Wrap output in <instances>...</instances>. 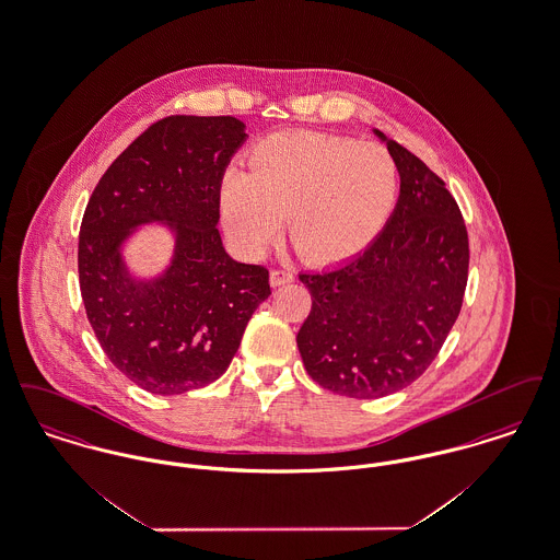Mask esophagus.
<instances>
[{
    "label": "esophagus",
    "instance_id": "34e87169",
    "mask_svg": "<svg viewBox=\"0 0 560 560\" xmlns=\"http://www.w3.org/2000/svg\"><path fill=\"white\" fill-rule=\"evenodd\" d=\"M293 281V272L290 270H272L270 272V285L272 288H281V285H288V283H292Z\"/></svg>",
    "mask_w": 560,
    "mask_h": 560
}]
</instances>
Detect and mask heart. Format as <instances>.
<instances>
[{
	"instance_id": "heart-1",
	"label": "heart",
	"mask_w": 560,
	"mask_h": 560,
	"mask_svg": "<svg viewBox=\"0 0 560 560\" xmlns=\"http://www.w3.org/2000/svg\"><path fill=\"white\" fill-rule=\"evenodd\" d=\"M399 174L375 142L336 133H272L249 155V174L220 185L222 226L241 254H265L283 231L315 265L345 262L372 243L393 212Z\"/></svg>"
}]
</instances>
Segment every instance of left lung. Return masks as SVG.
I'll list each match as a JSON object with an SVG mask.
<instances>
[{"mask_svg": "<svg viewBox=\"0 0 560 560\" xmlns=\"http://www.w3.org/2000/svg\"><path fill=\"white\" fill-rule=\"evenodd\" d=\"M399 170L395 212L354 258L302 272L313 298L298 331L308 375L350 399H380L416 382L459 315L468 233L445 183L380 130Z\"/></svg>", "mask_w": 560, "mask_h": 560, "instance_id": "obj_1", "label": "left lung"}]
</instances>
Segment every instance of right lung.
Masks as SVG:
<instances>
[{
  "mask_svg": "<svg viewBox=\"0 0 560 560\" xmlns=\"http://www.w3.org/2000/svg\"><path fill=\"white\" fill-rule=\"evenodd\" d=\"M235 117L172 115L110 163L81 220L80 288L110 363L153 395H183L229 370L268 270L233 260L215 229L220 185L245 142ZM144 223L175 237L171 265L136 278L122 245Z\"/></svg>",
  "mask_w": 560,
  "mask_h": 560,
  "instance_id": "obj_1",
  "label": "right lung"
}]
</instances>
